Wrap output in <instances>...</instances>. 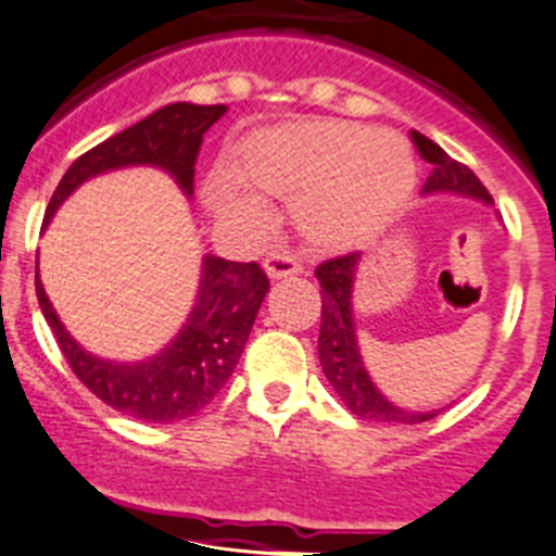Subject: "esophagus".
<instances>
[{
	"label": "esophagus",
	"instance_id": "esophagus-1",
	"mask_svg": "<svg viewBox=\"0 0 556 556\" xmlns=\"http://www.w3.org/2000/svg\"><path fill=\"white\" fill-rule=\"evenodd\" d=\"M266 274L271 279L293 277V274H302V260L290 249H279V252H271L266 257Z\"/></svg>",
	"mask_w": 556,
	"mask_h": 556
}]
</instances>
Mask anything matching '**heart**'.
I'll list each match as a JSON object with an SVG mask.
<instances>
[{"instance_id": "b5f03b06", "label": "heart", "mask_w": 556, "mask_h": 556, "mask_svg": "<svg viewBox=\"0 0 556 556\" xmlns=\"http://www.w3.org/2000/svg\"><path fill=\"white\" fill-rule=\"evenodd\" d=\"M247 168L257 185L282 197L307 199V229L318 241H343L382 227L407 204L415 160L396 132L363 124L321 122L260 135ZM210 197L222 210H247L232 185L216 182Z\"/></svg>"}]
</instances>
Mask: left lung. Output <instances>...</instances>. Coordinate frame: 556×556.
Segmentation results:
<instances>
[{
	"label": "left lung",
	"instance_id": "obj_1",
	"mask_svg": "<svg viewBox=\"0 0 556 556\" xmlns=\"http://www.w3.org/2000/svg\"><path fill=\"white\" fill-rule=\"evenodd\" d=\"M415 149L427 163H432V177L424 185V193H463L479 202L493 204L477 174L468 166L448 157L427 135L409 132ZM359 252L340 254V257L324 260L315 268V279L321 285V334H318V357L327 374L329 384L334 388L343 404L352 409L363 421H382V424H421L434 418L438 413H409V409L396 407L382 396L377 384L371 382L365 371L363 357H359L357 332H354V313H352V285L354 271H357Z\"/></svg>",
	"mask_w": 556,
	"mask_h": 556
}]
</instances>
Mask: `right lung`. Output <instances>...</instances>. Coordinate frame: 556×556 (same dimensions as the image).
Listing matches in <instances>:
<instances>
[{
    "instance_id": "right-lung-1",
    "label": "right lung",
    "mask_w": 556,
    "mask_h": 556,
    "mask_svg": "<svg viewBox=\"0 0 556 556\" xmlns=\"http://www.w3.org/2000/svg\"><path fill=\"white\" fill-rule=\"evenodd\" d=\"M224 113H227L224 104L174 102L116 132L91 152H85L83 157L74 160L72 168L54 188L43 227L74 188L113 168H166L179 188L191 197L193 166L202 138ZM35 293L43 318L58 338L60 352L93 396L138 421L172 424L199 413L232 377L260 304L268 293V277L257 263H232L207 254L197 307L191 309L188 324L163 352L132 365L93 357L66 332L38 279V260H35Z\"/></svg>"
}]
</instances>
